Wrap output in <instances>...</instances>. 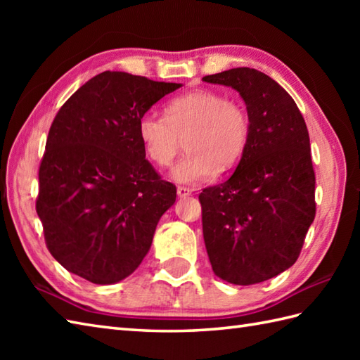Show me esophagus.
Listing matches in <instances>:
<instances>
[{"instance_id": "34e87169", "label": "esophagus", "mask_w": 360, "mask_h": 360, "mask_svg": "<svg viewBox=\"0 0 360 360\" xmlns=\"http://www.w3.org/2000/svg\"><path fill=\"white\" fill-rule=\"evenodd\" d=\"M176 193H178V196L179 198H186V196H190V195H192V190H190L188 187H178V188H176Z\"/></svg>"}]
</instances>
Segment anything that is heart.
<instances>
[{
  "label": "heart",
  "instance_id": "heart-1",
  "mask_svg": "<svg viewBox=\"0 0 360 360\" xmlns=\"http://www.w3.org/2000/svg\"><path fill=\"white\" fill-rule=\"evenodd\" d=\"M164 112L165 117L143 114L137 136L158 167L170 165L186 139L188 153L172 168L176 182L200 184L217 170L231 172L241 160L250 137V117L240 101L201 88L174 97Z\"/></svg>",
  "mask_w": 360,
  "mask_h": 360
}]
</instances>
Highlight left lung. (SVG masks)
Segmentation results:
<instances>
[{"label":"left lung","mask_w":360,"mask_h":360,"mask_svg":"<svg viewBox=\"0 0 360 360\" xmlns=\"http://www.w3.org/2000/svg\"><path fill=\"white\" fill-rule=\"evenodd\" d=\"M232 86L250 117V137L233 174L200 195L212 269L232 285L269 280L300 255L316 217L309 134L294 98L252 68L202 79Z\"/></svg>","instance_id":"8db88e82"}]
</instances>
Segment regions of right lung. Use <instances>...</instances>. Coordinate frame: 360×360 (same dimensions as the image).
Listing matches in <instances>:
<instances>
[{
    "mask_svg": "<svg viewBox=\"0 0 360 360\" xmlns=\"http://www.w3.org/2000/svg\"><path fill=\"white\" fill-rule=\"evenodd\" d=\"M179 83L105 71L68 98L49 128L35 209L46 248L96 285L133 274L176 187L147 159L139 120Z\"/></svg>",
    "mask_w": 360,
    "mask_h": 360,
    "instance_id": "right-lung-1",
    "label": "right lung"
}]
</instances>
